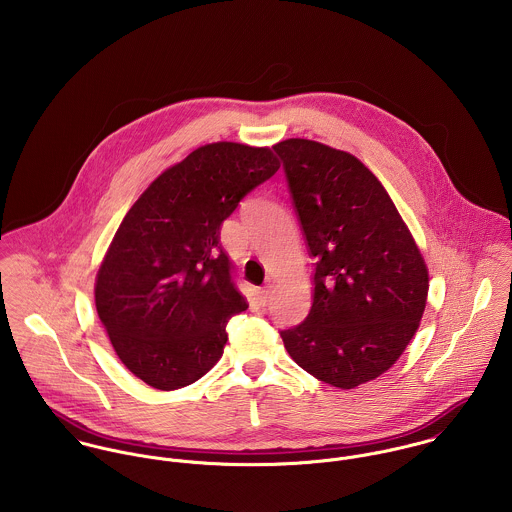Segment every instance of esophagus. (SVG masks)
I'll return each mask as SVG.
<instances>
[{
	"label": "esophagus",
	"mask_w": 512,
	"mask_h": 512,
	"mask_svg": "<svg viewBox=\"0 0 512 512\" xmlns=\"http://www.w3.org/2000/svg\"><path fill=\"white\" fill-rule=\"evenodd\" d=\"M256 299H258V305H266L268 303V299H270V290L268 288H260L258 292H256Z\"/></svg>",
	"instance_id": "34e87169"
}]
</instances>
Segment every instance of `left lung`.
I'll return each mask as SVG.
<instances>
[{
  "mask_svg": "<svg viewBox=\"0 0 512 512\" xmlns=\"http://www.w3.org/2000/svg\"><path fill=\"white\" fill-rule=\"evenodd\" d=\"M274 149L315 258L311 309L280 335L303 370L349 390L386 372L412 341L428 270L386 189L355 155L299 138Z\"/></svg>",
  "mask_w": 512,
  "mask_h": 512,
  "instance_id": "8db88e82",
  "label": "left lung"
}]
</instances>
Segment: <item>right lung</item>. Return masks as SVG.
<instances>
[{"label":"right lung","instance_id":"1","mask_svg":"<svg viewBox=\"0 0 512 512\" xmlns=\"http://www.w3.org/2000/svg\"><path fill=\"white\" fill-rule=\"evenodd\" d=\"M280 169L268 147L217 142L165 169L128 211L96 276V311L120 361L159 390L199 380L248 307L220 224Z\"/></svg>","mask_w":512,"mask_h":512}]
</instances>
